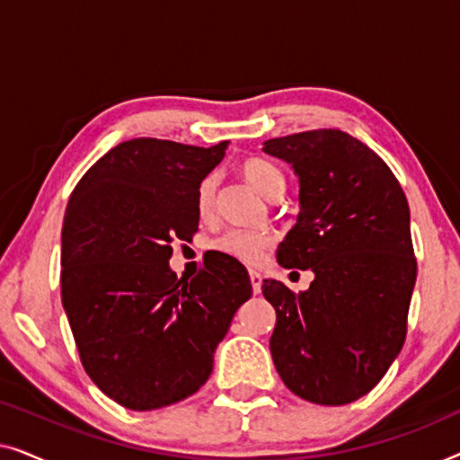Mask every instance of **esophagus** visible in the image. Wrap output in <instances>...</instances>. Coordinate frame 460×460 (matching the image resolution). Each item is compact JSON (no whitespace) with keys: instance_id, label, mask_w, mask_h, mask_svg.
Here are the masks:
<instances>
[{"instance_id":"obj_1","label":"esophagus","mask_w":460,"mask_h":460,"mask_svg":"<svg viewBox=\"0 0 460 460\" xmlns=\"http://www.w3.org/2000/svg\"><path fill=\"white\" fill-rule=\"evenodd\" d=\"M249 279H251V287H253V293H261V274L255 272V270H251L249 272Z\"/></svg>"}]
</instances>
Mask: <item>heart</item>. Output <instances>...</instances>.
Instances as JSON below:
<instances>
[{
	"label": "heart",
	"instance_id": "heart-1",
	"mask_svg": "<svg viewBox=\"0 0 460 460\" xmlns=\"http://www.w3.org/2000/svg\"><path fill=\"white\" fill-rule=\"evenodd\" d=\"M243 178L255 188L257 192L270 199L274 194L285 192V175L274 163L266 159H247L241 165ZM216 194H217V178L216 175H207L197 188V211L200 217H209L213 209H216ZM274 236L268 230H243L232 228L224 232L222 236L216 238L213 247L219 253L234 257V260L249 263H260L263 260V253L272 244Z\"/></svg>",
	"mask_w": 460,
	"mask_h": 460
}]
</instances>
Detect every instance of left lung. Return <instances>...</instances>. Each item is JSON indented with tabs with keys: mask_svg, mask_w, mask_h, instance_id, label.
<instances>
[{
	"mask_svg": "<svg viewBox=\"0 0 460 460\" xmlns=\"http://www.w3.org/2000/svg\"><path fill=\"white\" fill-rule=\"evenodd\" d=\"M299 180V216L276 260L312 270L307 291L266 279L270 339L285 385L314 404L341 406L368 394L398 358L417 261L411 209L392 169L339 129L263 142Z\"/></svg>",
	"mask_w": 460,
	"mask_h": 460,
	"instance_id": "1",
	"label": "left lung"
}]
</instances>
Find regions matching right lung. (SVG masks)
I'll use <instances>...</instances> for the list:
<instances>
[{"label": "right lung", "instance_id": "right-lung-1", "mask_svg": "<svg viewBox=\"0 0 460 460\" xmlns=\"http://www.w3.org/2000/svg\"><path fill=\"white\" fill-rule=\"evenodd\" d=\"M226 148L121 142L87 169L66 205L62 305L85 373L129 411L199 392L253 293L247 268L219 251L192 280L169 268L172 241L199 230L197 188Z\"/></svg>", "mask_w": 460, "mask_h": 460}]
</instances>
